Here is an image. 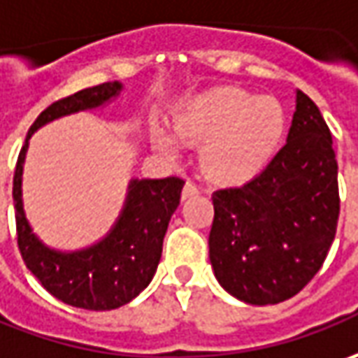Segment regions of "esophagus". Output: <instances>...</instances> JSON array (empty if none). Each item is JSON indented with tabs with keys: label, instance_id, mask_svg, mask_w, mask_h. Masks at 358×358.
Here are the masks:
<instances>
[{
	"label": "esophagus",
	"instance_id": "obj_1",
	"mask_svg": "<svg viewBox=\"0 0 358 358\" xmlns=\"http://www.w3.org/2000/svg\"><path fill=\"white\" fill-rule=\"evenodd\" d=\"M198 186H196V184H194V182H186V184H184V190H182V198H184V200H186V198H192V196H196V194H198Z\"/></svg>",
	"mask_w": 358,
	"mask_h": 358
}]
</instances>
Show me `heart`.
<instances>
[{
	"label": "heart",
	"instance_id": "heart-1",
	"mask_svg": "<svg viewBox=\"0 0 358 358\" xmlns=\"http://www.w3.org/2000/svg\"><path fill=\"white\" fill-rule=\"evenodd\" d=\"M285 127L275 99L238 87L200 94L174 118V134L184 144H202L203 172L220 182H243L262 172L278 152ZM176 137L166 129L155 130V148L168 160L180 156Z\"/></svg>",
	"mask_w": 358,
	"mask_h": 358
}]
</instances>
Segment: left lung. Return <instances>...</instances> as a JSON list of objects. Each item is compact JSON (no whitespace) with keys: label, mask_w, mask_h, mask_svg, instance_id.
<instances>
[{"label":"left lung","mask_w":358,"mask_h":358,"mask_svg":"<svg viewBox=\"0 0 358 358\" xmlns=\"http://www.w3.org/2000/svg\"><path fill=\"white\" fill-rule=\"evenodd\" d=\"M212 202L210 262L229 295L275 305L313 279L335 240L339 186L331 132L307 94L295 93L287 142L264 172Z\"/></svg>","instance_id":"obj_1"}]
</instances>
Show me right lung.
I'll return each mask as SVG.
<instances>
[{
  "mask_svg": "<svg viewBox=\"0 0 358 358\" xmlns=\"http://www.w3.org/2000/svg\"><path fill=\"white\" fill-rule=\"evenodd\" d=\"M122 83H103L83 89L47 106L27 132L13 176V203L21 257L45 289L59 301L89 309L110 311L132 301L155 278L162 255L168 222L176 212L184 180L132 178L124 206L103 240L75 252H61L45 245L25 217L21 180L23 162L35 130L80 110H93L115 101Z\"/></svg>",
  "mask_w": 358,
  "mask_h": 358,
  "instance_id": "add662e5",
  "label": "right lung"
}]
</instances>
